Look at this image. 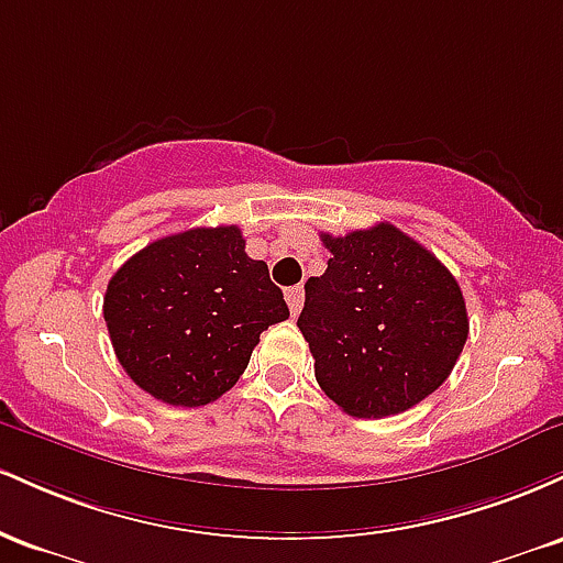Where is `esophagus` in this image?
I'll list each match as a JSON object with an SVG mask.
<instances>
[{
	"mask_svg": "<svg viewBox=\"0 0 563 563\" xmlns=\"http://www.w3.org/2000/svg\"><path fill=\"white\" fill-rule=\"evenodd\" d=\"M286 301H288V309H290V314H299L301 312V303H303V288L301 286H294V288H288L286 290Z\"/></svg>",
	"mask_w": 563,
	"mask_h": 563,
	"instance_id": "1",
	"label": "esophagus"
}]
</instances>
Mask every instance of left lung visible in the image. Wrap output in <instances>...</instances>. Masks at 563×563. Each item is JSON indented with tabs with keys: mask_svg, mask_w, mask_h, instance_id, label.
Here are the masks:
<instances>
[{
	"mask_svg": "<svg viewBox=\"0 0 563 563\" xmlns=\"http://www.w3.org/2000/svg\"><path fill=\"white\" fill-rule=\"evenodd\" d=\"M320 238L331 260L303 286L296 322L320 389L354 418L410 410L444 384L466 344L461 286L389 222Z\"/></svg>",
	"mask_w": 563,
	"mask_h": 563,
	"instance_id": "1",
	"label": "left lung"
}]
</instances>
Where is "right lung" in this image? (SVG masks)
Here are the masks:
<instances>
[{"instance_id":"obj_1","label":"right lung","mask_w":563,"mask_h":563,"mask_svg":"<svg viewBox=\"0 0 563 563\" xmlns=\"http://www.w3.org/2000/svg\"><path fill=\"white\" fill-rule=\"evenodd\" d=\"M126 376L151 397L200 407L249 367L262 331L288 320L283 290L245 254L235 224L192 228L137 251L102 299Z\"/></svg>"}]
</instances>
